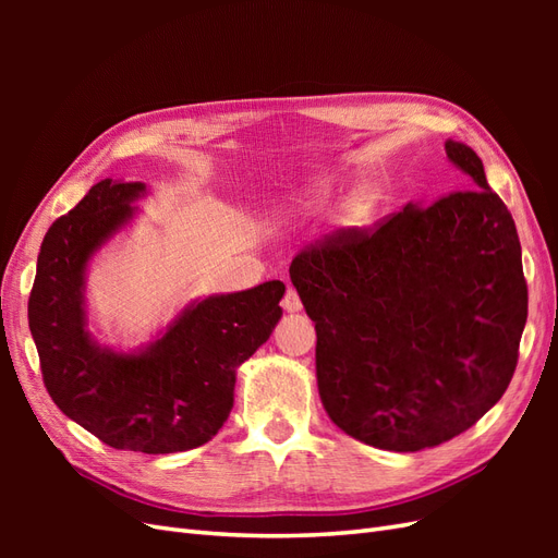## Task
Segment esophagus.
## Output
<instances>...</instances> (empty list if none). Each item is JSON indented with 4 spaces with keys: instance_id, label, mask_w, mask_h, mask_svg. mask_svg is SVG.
Returning <instances> with one entry per match:
<instances>
[{
    "instance_id": "esophagus-1",
    "label": "esophagus",
    "mask_w": 558,
    "mask_h": 558,
    "mask_svg": "<svg viewBox=\"0 0 558 558\" xmlns=\"http://www.w3.org/2000/svg\"><path fill=\"white\" fill-rule=\"evenodd\" d=\"M281 305H283V310H286V312H291V314L300 312V310H302V300H300L298 291H295V289H289V291H286V295H283V300H281Z\"/></svg>"
}]
</instances>
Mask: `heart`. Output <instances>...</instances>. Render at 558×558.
<instances>
[{
	"label": "heart",
	"mask_w": 558,
	"mask_h": 558,
	"mask_svg": "<svg viewBox=\"0 0 558 558\" xmlns=\"http://www.w3.org/2000/svg\"><path fill=\"white\" fill-rule=\"evenodd\" d=\"M328 195H330L328 183H312L307 189L305 202H302V209H310V207L318 205V202L328 199ZM375 211H377V195L373 189L363 185V189H359L356 193H351V197L342 205V214H340L342 226H347L351 230H361L369 221H373ZM279 218H286V211L279 214Z\"/></svg>",
	"instance_id": "1"
}]
</instances>
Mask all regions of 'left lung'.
I'll list each match as a JSON object with an SVG mask.
<instances>
[{
    "mask_svg": "<svg viewBox=\"0 0 558 558\" xmlns=\"http://www.w3.org/2000/svg\"><path fill=\"white\" fill-rule=\"evenodd\" d=\"M472 189L410 202L373 234L291 263L316 328L318 393L337 428L388 451L442 445L510 386L529 314L521 244L480 156L445 142Z\"/></svg>",
    "mask_w": 558,
    "mask_h": 558,
    "instance_id": "obj_1",
    "label": "left lung"
}]
</instances>
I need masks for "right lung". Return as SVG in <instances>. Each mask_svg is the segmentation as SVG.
<instances>
[{"mask_svg":"<svg viewBox=\"0 0 558 558\" xmlns=\"http://www.w3.org/2000/svg\"><path fill=\"white\" fill-rule=\"evenodd\" d=\"M146 195L142 181L105 179L48 228L27 316L44 384L64 416L113 449L174 453L223 426L234 369L272 335L286 286L275 279L195 298L134 349L99 342L86 295L90 267L142 214Z\"/></svg>","mask_w":558,"mask_h":558,"instance_id":"add662e5","label":"right lung"}]
</instances>
